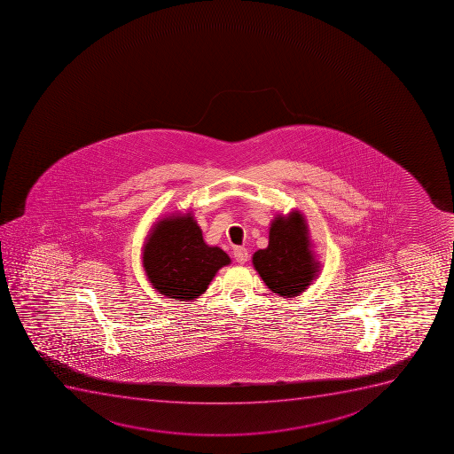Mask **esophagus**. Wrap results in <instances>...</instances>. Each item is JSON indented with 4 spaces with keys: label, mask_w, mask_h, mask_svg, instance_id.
<instances>
[{
    "label": "esophagus",
    "mask_w": 454,
    "mask_h": 454,
    "mask_svg": "<svg viewBox=\"0 0 454 454\" xmlns=\"http://www.w3.org/2000/svg\"><path fill=\"white\" fill-rule=\"evenodd\" d=\"M235 261L239 262V265H244L248 261V252L246 247H235L234 250Z\"/></svg>",
    "instance_id": "obj_1"
}]
</instances>
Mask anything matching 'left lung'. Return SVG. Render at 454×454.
<instances>
[{
	"label": "left lung",
	"instance_id": "1",
	"mask_svg": "<svg viewBox=\"0 0 454 454\" xmlns=\"http://www.w3.org/2000/svg\"><path fill=\"white\" fill-rule=\"evenodd\" d=\"M253 266L263 283L278 296L305 292L319 272L305 215L293 210L277 215L270 228V244L253 254Z\"/></svg>",
	"mask_w": 454,
	"mask_h": 454
}]
</instances>
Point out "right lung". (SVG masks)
<instances>
[{
    "label": "right lung",
    "mask_w": 454,
    "mask_h": 454,
    "mask_svg": "<svg viewBox=\"0 0 454 454\" xmlns=\"http://www.w3.org/2000/svg\"><path fill=\"white\" fill-rule=\"evenodd\" d=\"M149 283L162 296L192 301L206 292L217 270L231 259L219 247L207 246L192 213H173L157 220L142 248Z\"/></svg>",
    "instance_id": "right-lung-1"
}]
</instances>
